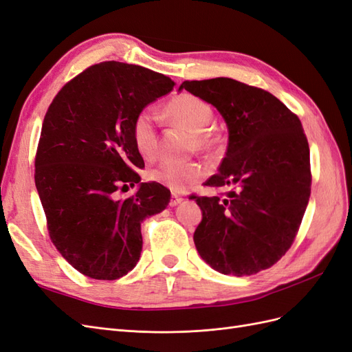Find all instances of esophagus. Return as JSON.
<instances>
[{
  "instance_id": "obj_1",
  "label": "esophagus",
  "mask_w": 352,
  "mask_h": 352,
  "mask_svg": "<svg viewBox=\"0 0 352 352\" xmlns=\"http://www.w3.org/2000/svg\"><path fill=\"white\" fill-rule=\"evenodd\" d=\"M182 201H184V197H180L177 194H172V197H170V207H176Z\"/></svg>"
}]
</instances>
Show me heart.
<instances>
[{"label":"heart","mask_w":352,"mask_h":352,"mask_svg":"<svg viewBox=\"0 0 352 352\" xmlns=\"http://www.w3.org/2000/svg\"><path fill=\"white\" fill-rule=\"evenodd\" d=\"M167 119L182 129L190 132V146L201 153H214L220 145V136L210 124L214 119L211 105L195 95L182 94L173 97L166 104ZM132 140L136 151L144 158H153L157 151L155 116L150 109H144L133 117ZM202 168L197 163L163 160L150 168L148 176L154 182L164 185L175 192H185L201 180Z\"/></svg>","instance_id":"1"}]
</instances>
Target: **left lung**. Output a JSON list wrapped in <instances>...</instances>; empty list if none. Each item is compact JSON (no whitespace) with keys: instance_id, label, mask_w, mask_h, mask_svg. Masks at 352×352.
<instances>
[{"instance_id":"1","label":"left lung","mask_w":352,"mask_h":352,"mask_svg":"<svg viewBox=\"0 0 352 352\" xmlns=\"http://www.w3.org/2000/svg\"><path fill=\"white\" fill-rule=\"evenodd\" d=\"M180 89L214 105L229 131L226 157L206 186L226 198L197 197L202 220L194 242L223 274L250 276L278 263L300 229L310 199V148L302 124L261 88L229 78L185 80Z\"/></svg>"}]
</instances>
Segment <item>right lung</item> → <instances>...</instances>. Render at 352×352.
Segmentation results:
<instances>
[{
  "label": "right lung",
  "instance_id": "1",
  "mask_svg": "<svg viewBox=\"0 0 352 352\" xmlns=\"http://www.w3.org/2000/svg\"><path fill=\"white\" fill-rule=\"evenodd\" d=\"M162 73L104 61L67 82L50 104L35 157V185L52 243L72 267L98 280L129 273L142 251L141 223L170 190L141 182L133 117L173 89ZM138 185L135 196L116 198Z\"/></svg>",
  "mask_w": 352,
  "mask_h": 352
}]
</instances>
